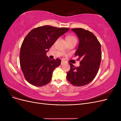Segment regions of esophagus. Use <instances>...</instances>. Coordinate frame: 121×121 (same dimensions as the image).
Returning <instances> with one entry per match:
<instances>
[{"instance_id": "obj_1", "label": "esophagus", "mask_w": 121, "mask_h": 121, "mask_svg": "<svg viewBox=\"0 0 121 121\" xmlns=\"http://www.w3.org/2000/svg\"><path fill=\"white\" fill-rule=\"evenodd\" d=\"M60 64H61V65H63L64 64V62L63 61H61Z\"/></svg>"}]
</instances>
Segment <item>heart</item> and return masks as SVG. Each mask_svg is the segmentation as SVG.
<instances>
[{
	"mask_svg": "<svg viewBox=\"0 0 121 121\" xmlns=\"http://www.w3.org/2000/svg\"><path fill=\"white\" fill-rule=\"evenodd\" d=\"M67 41H69V40H76L75 37L72 36H68L66 37Z\"/></svg>",
	"mask_w": 121,
	"mask_h": 121,
	"instance_id": "1",
	"label": "heart"
}]
</instances>
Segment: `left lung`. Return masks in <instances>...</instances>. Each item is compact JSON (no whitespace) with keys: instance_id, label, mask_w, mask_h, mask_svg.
<instances>
[{"instance_id":"1","label":"left lung","mask_w":121,"mask_h":121,"mask_svg":"<svg viewBox=\"0 0 121 121\" xmlns=\"http://www.w3.org/2000/svg\"><path fill=\"white\" fill-rule=\"evenodd\" d=\"M79 38V45L75 56L81 59L80 66L70 65L67 79L72 85L83 86L90 83L95 77L101 60V45L92 33L82 28L72 29Z\"/></svg>"}]
</instances>
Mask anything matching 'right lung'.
<instances>
[{
	"instance_id": "add662e5",
	"label": "right lung",
	"mask_w": 121,
	"mask_h": 121,
	"mask_svg": "<svg viewBox=\"0 0 121 121\" xmlns=\"http://www.w3.org/2000/svg\"><path fill=\"white\" fill-rule=\"evenodd\" d=\"M69 30L43 26L33 29L25 37L20 49V63L26 80L31 85L40 87L50 82L53 71L60 65L61 60L59 58L51 60L46 53Z\"/></svg>"
}]
</instances>
